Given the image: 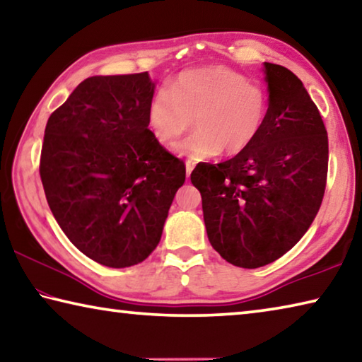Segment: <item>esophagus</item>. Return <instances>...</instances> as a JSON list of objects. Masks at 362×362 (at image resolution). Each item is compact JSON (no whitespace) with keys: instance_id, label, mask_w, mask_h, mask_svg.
<instances>
[{"instance_id":"1","label":"esophagus","mask_w":362,"mask_h":362,"mask_svg":"<svg viewBox=\"0 0 362 362\" xmlns=\"http://www.w3.org/2000/svg\"><path fill=\"white\" fill-rule=\"evenodd\" d=\"M193 168H194V163H192V161H187V179H189V174H192Z\"/></svg>"}]
</instances>
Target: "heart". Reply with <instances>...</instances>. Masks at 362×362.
Segmentation results:
<instances>
[{"label":"heart","mask_w":362,"mask_h":362,"mask_svg":"<svg viewBox=\"0 0 362 362\" xmlns=\"http://www.w3.org/2000/svg\"><path fill=\"white\" fill-rule=\"evenodd\" d=\"M268 116L267 94L240 73L212 66L183 71L168 89L153 95L148 122L159 144L173 146L189 126L194 132L177 153L198 163L246 151L263 131Z\"/></svg>","instance_id":"1"}]
</instances>
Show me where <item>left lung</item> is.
I'll use <instances>...</instances> for the list:
<instances>
[{
  "label": "left lung",
  "mask_w": 362,
  "mask_h": 362,
  "mask_svg": "<svg viewBox=\"0 0 362 362\" xmlns=\"http://www.w3.org/2000/svg\"><path fill=\"white\" fill-rule=\"evenodd\" d=\"M268 116L259 139L228 161L199 163L207 238L231 265H268L300 241L320 211L329 142L320 110L286 66L263 64Z\"/></svg>",
  "instance_id": "left-lung-1"
}]
</instances>
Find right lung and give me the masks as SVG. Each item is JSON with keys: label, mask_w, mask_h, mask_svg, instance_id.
<instances>
[{"label": "right lung", "mask_w": 362, "mask_h": 362, "mask_svg": "<svg viewBox=\"0 0 362 362\" xmlns=\"http://www.w3.org/2000/svg\"><path fill=\"white\" fill-rule=\"evenodd\" d=\"M148 71L90 76L49 116L40 175L66 238L110 268L156 249L185 164L148 129Z\"/></svg>", "instance_id": "add662e5"}]
</instances>
